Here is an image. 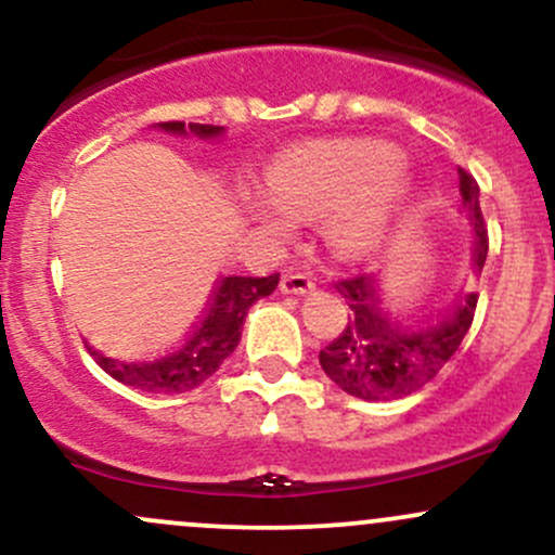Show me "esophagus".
<instances>
[{
	"label": "esophagus",
	"mask_w": 555,
	"mask_h": 555,
	"mask_svg": "<svg viewBox=\"0 0 555 555\" xmlns=\"http://www.w3.org/2000/svg\"><path fill=\"white\" fill-rule=\"evenodd\" d=\"M279 286H282L284 295H310L315 289V282L305 273H286Z\"/></svg>",
	"instance_id": "esophagus-1"
}]
</instances>
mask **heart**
Wrapping results in <instances>:
<instances>
[{"mask_svg": "<svg viewBox=\"0 0 555 555\" xmlns=\"http://www.w3.org/2000/svg\"><path fill=\"white\" fill-rule=\"evenodd\" d=\"M404 156L378 140H326L271 162L269 190L247 184L242 203L271 237H289L302 216H323L331 245L360 258L378 250L406 203Z\"/></svg>", "mask_w": 555, "mask_h": 555, "instance_id": "heart-1", "label": "heart"}]
</instances>
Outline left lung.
<instances>
[{
    "instance_id": "obj_1",
    "label": "left lung",
    "mask_w": 555,
    "mask_h": 555,
    "mask_svg": "<svg viewBox=\"0 0 555 555\" xmlns=\"http://www.w3.org/2000/svg\"><path fill=\"white\" fill-rule=\"evenodd\" d=\"M460 195L462 214L473 227V269L480 273L488 258V229L480 214V188L464 169ZM336 292L347 299L352 315L339 339L323 347L318 360L341 391L365 401H393L430 384L460 349L477 305V295L469 292L443 313L399 321L380 305L371 273L344 279Z\"/></svg>"
}]
</instances>
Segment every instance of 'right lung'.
Masks as SVG:
<instances>
[{
    "mask_svg": "<svg viewBox=\"0 0 555 555\" xmlns=\"http://www.w3.org/2000/svg\"><path fill=\"white\" fill-rule=\"evenodd\" d=\"M158 130L169 135H195L201 140H216L224 135V127L216 125H184V122H158ZM279 284V273L271 276H224L216 284L208 299L203 318L195 323L184 339L171 347L167 354L154 360H114L88 347L91 358L104 367L119 384L138 388L145 393H184L193 391L219 371L221 362L234 352L240 344L242 323L247 310L260 297H269Z\"/></svg>",
    "mask_w": 555,
    "mask_h": 555,
    "instance_id": "add662e5",
    "label": "right lung"
}]
</instances>
